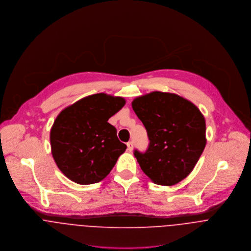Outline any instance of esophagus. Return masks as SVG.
<instances>
[{"label":"esophagus","mask_w":251,"mask_h":251,"mask_svg":"<svg viewBox=\"0 0 251 251\" xmlns=\"http://www.w3.org/2000/svg\"><path fill=\"white\" fill-rule=\"evenodd\" d=\"M127 147H128V150H129L130 152H132L133 149H134V143H133L132 141H129V142L127 143Z\"/></svg>","instance_id":"1"}]
</instances>
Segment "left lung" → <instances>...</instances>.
Listing matches in <instances>:
<instances>
[{
    "instance_id": "8db88e82",
    "label": "left lung",
    "mask_w": 251,
    "mask_h": 251,
    "mask_svg": "<svg viewBox=\"0 0 251 251\" xmlns=\"http://www.w3.org/2000/svg\"><path fill=\"white\" fill-rule=\"evenodd\" d=\"M132 108L150 140L145 153H134L139 167L157 185L181 182L194 170L206 146L203 114L188 99L162 91L135 98Z\"/></svg>"
}]
</instances>
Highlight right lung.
Here are the masks:
<instances>
[{
  "mask_svg": "<svg viewBox=\"0 0 251 251\" xmlns=\"http://www.w3.org/2000/svg\"><path fill=\"white\" fill-rule=\"evenodd\" d=\"M123 97L97 93L66 107L51 128L52 156L59 170L71 181L89 185L102 181L127 146L108 120L120 111Z\"/></svg>",
  "mask_w": 251,
  "mask_h": 251,
  "instance_id": "obj_1",
  "label": "right lung"
}]
</instances>
